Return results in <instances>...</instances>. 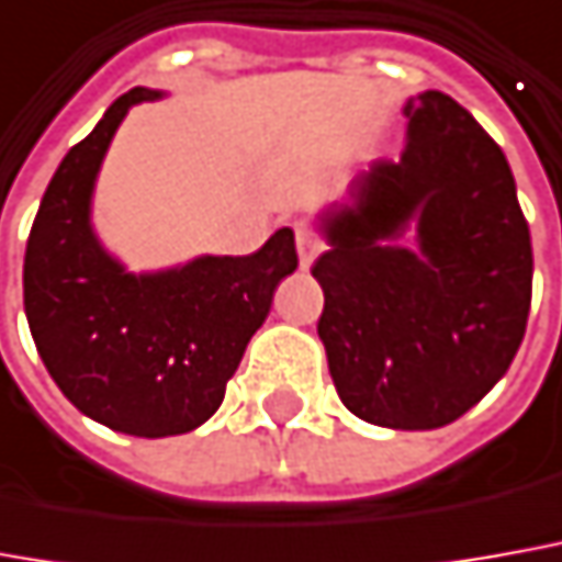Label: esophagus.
Segmentation results:
<instances>
[{"instance_id":"esophagus-1","label":"esophagus","mask_w":562,"mask_h":562,"mask_svg":"<svg viewBox=\"0 0 562 562\" xmlns=\"http://www.w3.org/2000/svg\"><path fill=\"white\" fill-rule=\"evenodd\" d=\"M292 231H295V246H297V258H301V267H311L316 261V255L326 249V243L319 239V233L313 227V221L307 217H301L292 224Z\"/></svg>"}]
</instances>
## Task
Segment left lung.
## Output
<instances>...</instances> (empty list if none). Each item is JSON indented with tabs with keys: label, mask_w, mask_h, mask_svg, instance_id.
<instances>
[{
	"label": "left lung",
	"mask_w": 562,
	"mask_h": 562,
	"mask_svg": "<svg viewBox=\"0 0 562 562\" xmlns=\"http://www.w3.org/2000/svg\"><path fill=\"white\" fill-rule=\"evenodd\" d=\"M409 147L326 215L316 331L369 425H452L510 369L532 304V239L502 147L442 91L409 98ZM419 217L422 252L387 247Z\"/></svg>",
	"instance_id": "obj_1"
}]
</instances>
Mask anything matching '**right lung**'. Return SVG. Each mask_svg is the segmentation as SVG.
<instances>
[{
	"mask_svg": "<svg viewBox=\"0 0 562 562\" xmlns=\"http://www.w3.org/2000/svg\"><path fill=\"white\" fill-rule=\"evenodd\" d=\"M147 98L156 91H125L57 166L26 239L24 311L48 375L76 409L156 440L215 415L297 251L282 227L246 258L132 277L98 246L91 184L122 116Z\"/></svg>",
	"mask_w": 562,
	"mask_h": 562,
	"instance_id": "add662e5",
	"label": "right lung"
}]
</instances>
